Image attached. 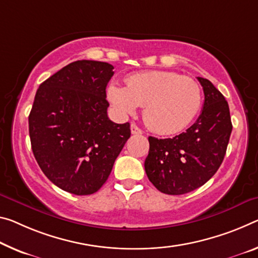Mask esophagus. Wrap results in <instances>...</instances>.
Instances as JSON below:
<instances>
[{"mask_svg":"<svg viewBox=\"0 0 258 258\" xmlns=\"http://www.w3.org/2000/svg\"><path fill=\"white\" fill-rule=\"evenodd\" d=\"M131 133L139 136V134H142V130L140 127H138L136 124H132L131 125Z\"/></svg>","mask_w":258,"mask_h":258,"instance_id":"34e87169","label":"esophagus"}]
</instances>
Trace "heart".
<instances>
[{
    "label": "heart",
    "mask_w": 258,
    "mask_h": 258,
    "mask_svg": "<svg viewBox=\"0 0 258 258\" xmlns=\"http://www.w3.org/2000/svg\"><path fill=\"white\" fill-rule=\"evenodd\" d=\"M108 97L122 116L145 105V120L161 134H174L185 130L201 108L202 93L199 84L189 77L171 71H147L126 79V87L112 84Z\"/></svg>",
    "instance_id": "heart-1"
}]
</instances>
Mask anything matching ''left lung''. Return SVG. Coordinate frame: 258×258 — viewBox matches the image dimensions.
Masks as SVG:
<instances>
[{
	"label": "left lung",
	"instance_id": "obj_1",
	"mask_svg": "<svg viewBox=\"0 0 258 258\" xmlns=\"http://www.w3.org/2000/svg\"><path fill=\"white\" fill-rule=\"evenodd\" d=\"M203 87L202 112L193 125L169 139L149 137L145 170L150 182L169 195L189 193L219 169L232 132L230 108L211 81L198 77Z\"/></svg>",
	"mask_w": 258,
	"mask_h": 258
}]
</instances>
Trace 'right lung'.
Masks as SVG:
<instances>
[{
    "mask_svg": "<svg viewBox=\"0 0 258 258\" xmlns=\"http://www.w3.org/2000/svg\"><path fill=\"white\" fill-rule=\"evenodd\" d=\"M112 70L105 62L77 60L36 91L28 116L32 150L49 180L71 194L99 190L131 137L130 122L108 117Z\"/></svg>",
    "mask_w": 258,
    "mask_h": 258,
    "instance_id": "obj_1",
    "label": "right lung"
}]
</instances>
